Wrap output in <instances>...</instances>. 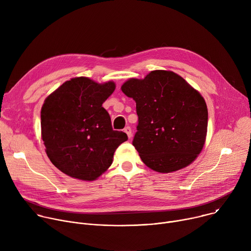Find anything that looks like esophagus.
Returning a JSON list of instances; mask_svg holds the SVG:
<instances>
[{"mask_svg":"<svg viewBox=\"0 0 251 251\" xmlns=\"http://www.w3.org/2000/svg\"><path fill=\"white\" fill-rule=\"evenodd\" d=\"M124 132L127 134L128 138L131 139V137H132V130H131V128H130V127H126V128L124 129Z\"/></svg>","mask_w":251,"mask_h":251,"instance_id":"34e87169","label":"esophagus"}]
</instances>
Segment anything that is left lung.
Here are the masks:
<instances>
[{
  "label": "left lung",
  "instance_id": "left-lung-1",
  "mask_svg": "<svg viewBox=\"0 0 251 251\" xmlns=\"http://www.w3.org/2000/svg\"><path fill=\"white\" fill-rule=\"evenodd\" d=\"M121 89L136 102L138 125L132 144L146 166L171 173L196 160L207 130L206 104L199 91L167 70L131 78Z\"/></svg>",
  "mask_w": 251,
  "mask_h": 251
}]
</instances>
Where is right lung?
I'll return each mask as SVG.
<instances>
[{"label": "right lung", "mask_w": 251, "mask_h": 251, "mask_svg": "<svg viewBox=\"0 0 251 251\" xmlns=\"http://www.w3.org/2000/svg\"><path fill=\"white\" fill-rule=\"evenodd\" d=\"M115 90L113 81L99 84L87 77L65 81L42 107V138L50 162L62 173L94 181L108 169L115 150L128 140L112 129L103 102Z\"/></svg>", "instance_id": "1"}]
</instances>
